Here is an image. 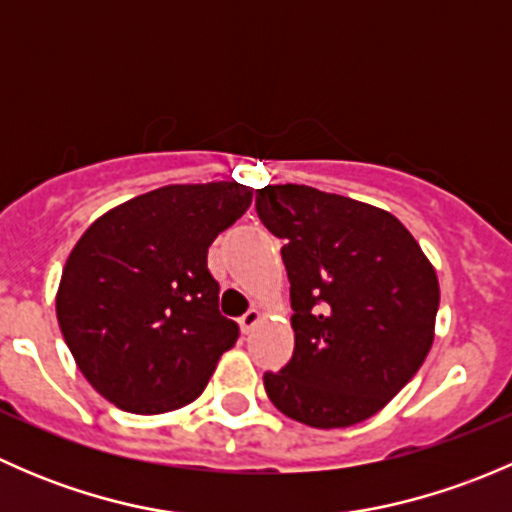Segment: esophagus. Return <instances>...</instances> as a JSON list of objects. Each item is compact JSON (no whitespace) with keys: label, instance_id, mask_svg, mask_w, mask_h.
Returning a JSON list of instances; mask_svg holds the SVG:
<instances>
[{"label":"esophagus","instance_id":"esophagus-1","mask_svg":"<svg viewBox=\"0 0 512 512\" xmlns=\"http://www.w3.org/2000/svg\"><path fill=\"white\" fill-rule=\"evenodd\" d=\"M260 322H262V312H260V309H250V312H245L240 317V329L245 334H250L252 329H255Z\"/></svg>","mask_w":512,"mask_h":512}]
</instances>
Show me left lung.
Masks as SVG:
<instances>
[{
    "label": "left lung",
    "mask_w": 512,
    "mask_h": 512,
    "mask_svg": "<svg viewBox=\"0 0 512 512\" xmlns=\"http://www.w3.org/2000/svg\"><path fill=\"white\" fill-rule=\"evenodd\" d=\"M255 208L285 242L294 309L292 359L265 374L270 401L312 428L379 414L433 344L441 299L433 265L394 215L344 195L265 185Z\"/></svg>",
    "instance_id": "1"
}]
</instances>
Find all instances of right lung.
<instances>
[{"label": "right lung", "instance_id": "obj_1", "mask_svg": "<svg viewBox=\"0 0 512 512\" xmlns=\"http://www.w3.org/2000/svg\"><path fill=\"white\" fill-rule=\"evenodd\" d=\"M252 203L220 180L165 185L108 210L61 272L56 319L91 386L131 414L188 406L240 327L220 314L208 247Z\"/></svg>", "mask_w": 512, "mask_h": 512}]
</instances>
